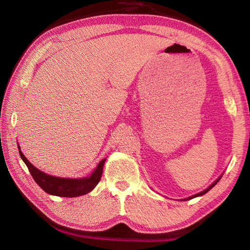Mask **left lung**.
I'll return each instance as SVG.
<instances>
[{
  "mask_svg": "<svg viewBox=\"0 0 250 250\" xmlns=\"http://www.w3.org/2000/svg\"><path fill=\"white\" fill-rule=\"evenodd\" d=\"M219 180H220V178H218V179H217V180L215 181V183H214L213 185H210V186H209V187H208V188H207V190H204L203 192H200V193H198V194H196V195H194V196H191V197H188V198L187 200H188V199H192V198H195V197H197V196H201V195H203V194H206L207 192H208V191L210 190V188H213V187H214V186H215V185H216V184L218 183V181H219Z\"/></svg>",
  "mask_w": 250,
  "mask_h": 250,
  "instance_id": "1",
  "label": "left lung"
}]
</instances>
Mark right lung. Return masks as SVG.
Instances as JSON below:
<instances>
[{
    "label": "right lung",
    "instance_id": "right-lung-1",
    "mask_svg": "<svg viewBox=\"0 0 250 250\" xmlns=\"http://www.w3.org/2000/svg\"><path fill=\"white\" fill-rule=\"evenodd\" d=\"M18 147L21 160L26 164L30 174H31L33 179L35 180V183L46 193L59 196V197H77V196L84 195L92 191L101 179L103 166L105 160H106V158H103L89 177L79 179L60 178L48 175V174L36 169L31 163L28 162L25 155L21 151L19 145Z\"/></svg>",
    "mask_w": 250,
    "mask_h": 250
}]
</instances>
